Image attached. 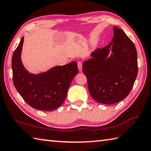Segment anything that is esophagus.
<instances>
[{
	"label": "esophagus",
	"mask_w": 151,
	"mask_h": 151,
	"mask_svg": "<svg viewBox=\"0 0 151 151\" xmlns=\"http://www.w3.org/2000/svg\"><path fill=\"white\" fill-rule=\"evenodd\" d=\"M78 70L80 72H82V63L81 61H78Z\"/></svg>",
	"instance_id": "esophagus-1"
}]
</instances>
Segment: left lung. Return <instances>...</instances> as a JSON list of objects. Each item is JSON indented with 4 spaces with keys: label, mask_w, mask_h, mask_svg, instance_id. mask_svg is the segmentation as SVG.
Returning a JSON list of instances; mask_svg holds the SVG:
<instances>
[{
    "label": "left lung",
    "mask_w": 151,
    "mask_h": 151,
    "mask_svg": "<svg viewBox=\"0 0 151 151\" xmlns=\"http://www.w3.org/2000/svg\"><path fill=\"white\" fill-rule=\"evenodd\" d=\"M113 31L112 42L96 49L82 65L90 96L96 101L107 105L119 102L128 96L138 71L134 42L122 29L114 27ZM110 48L111 54L109 56Z\"/></svg>",
    "instance_id": "obj_1"
}]
</instances>
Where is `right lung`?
Returning <instances> with one entry per match:
<instances>
[{
  "label": "right lung",
  "instance_id": "1",
  "mask_svg": "<svg viewBox=\"0 0 151 151\" xmlns=\"http://www.w3.org/2000/svg\"><path fill=\"white\" fill-rule=\"evenodd\" d=\"M23 37L12 59L13 82L15 88L25 102L32 108L52 111L63 104L74 77L77 75V63L72 61L63 66H56L39 74L27 70L21 60Z\"/></svg>",
  "mask_w": 151,
  "mask_h": 151
}]
</instances>
